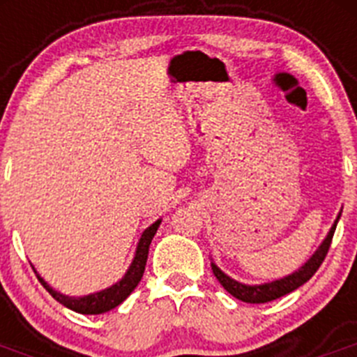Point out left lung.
<instances>
[{"mask_svg":"<svg viewBox=\"0 0 357 357\" xmlns=\"http://www.w3.org/2000/svg\"><path fill=\"white\" fill-rule=\"evenodd\" d=\"M338 220L334 222L333 229L329 230L326 241L321 243L320 248L313 254V257H311V259H309L307 263L298 270V272L291 273V275L284 277V279L273 280V282H268V284H261V286H247V284H241V282H236L234 279H230L229 275H225V273H223L222 270L213 263L211 264V268H213L214 277L220 280V284H222L230 295L236 296L238 301L248 302V304H264V302H272L275 301V298L288 295V293L295 291L296 288H301L304 282H307V280L317 273L320 264L324 263V259H326L327 252H329L331 243H333L334 230H336V225H338Z\"/></svg>","mask_w":357,"mask_h":357,"instance_id":"1","label":"left lung"}]
</instances>
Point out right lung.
Returning a JSON list of instances; mask_svg holds the SVG:
<instances>
[{"mask_svg":"<svg viewBox=\"0 0 357 357\" xmlns=\"http://www.w3.org/2000/svg\"><path fill=\"white\" fill-rule=\"evenodd\" d=\"M160 225V220H157L155 223L151 227H148L146 230L143 232L141 236V241H139V247H137V252H135V257L132 261V266L128 268V272L125 273L119 282H116L114 286H110V288L103 289L100 293H93V295H87V296H80V298H73V296H66L61 295L59 291H55L53 288H50L39 275L37 279L40 280V284L44 288L48 289L50 295L55 298L56 302H61L62 305L66 307L73 309V311H77V313L82 314H102L110 311V309H114L116 305L121 304L128 295L135 289V286L139 284V280L143 279V273H144V266H146V259H148V250H150V243L155 236L157 229Z\"/></svg>","mask_w":357,"mask_h":357,"instance_id":"1","label":"right lung"}]
</instances>
